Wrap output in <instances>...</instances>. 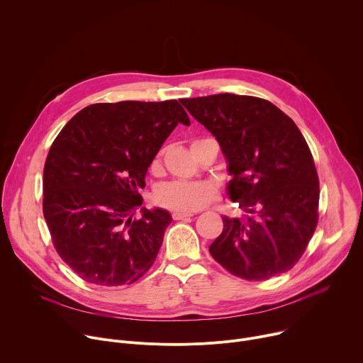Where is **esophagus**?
Listing matches in <instances>:
<instances>
[{
    "label": "esophagus",
    "mask_w": 363,
    "mask_h": 363,
    "mask_svg": "<svg viewBox=\"0 0 363 363\" xmlns=\"http://www.w3.org/2000/svg\"><path fill=\"white\" fill-rule=\"evenodd\" d=\"M194 213H185V211H175L172 214V218L174 220H184V218H188V217H192Z\"/></svg>",
    "instance_id": "34e87169"
}]
</instances>
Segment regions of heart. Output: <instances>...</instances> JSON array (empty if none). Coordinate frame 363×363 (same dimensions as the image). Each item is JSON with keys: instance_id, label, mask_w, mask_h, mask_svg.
Instances as JSON below:
<instances>
[{"instance_id": "1", "label": "heart", "mask_w": 363, "mask_h": 363, "mask_svg": "<svg viewBox=\"0 0 363 363\" xmlns=\"http://www.w3.org/2000/svg\"><path fill=\"white\" fill-rule=\"evenodd\" d=\"M155 198L165 208L192 213L210 205L217 198V189L206 181H171L157 189Z\"/></svg>"}]
</instances>
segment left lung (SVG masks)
<instances>
[{
	"instance_id": "1",
	"label": "left lung",
	"mask_w": 363,
	"mask_h": 363,
	"mask_svg": "<svg viewBox=\"0 0 363 363\" xmlns=\"http://www.w3.org/2000/svg\"><path fill=\"white\" fill-rule=\"evenodd\" d=\"M218 140L244 218L223 217L210 252L231 274L269 280L300 260L318 225L319 178L301 132L272 101L231 93L181 99Z\"/></svg>"
}]
</instances>
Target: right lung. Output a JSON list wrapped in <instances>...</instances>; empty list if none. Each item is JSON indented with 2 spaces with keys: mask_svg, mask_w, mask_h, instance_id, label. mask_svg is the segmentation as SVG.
I'll return each mask as SVG.
<instances>
[{
  "mask_svg": "<svg viewBox=\"0 0 363 363\" xmlns=\"http://www.w3.org/2000/svg\"><path fill=\"white\" fill-rule=\"evenodd\" d=\"M189 118L177 100L96 103L51 145L43 213L62 260L84 281L132 284L153 264L172 217L140 208L138 188L162 143Z\"/></svg>",
  "mask_w": 363,
  "mask_h": 363,
  "instance_id": "add662e5",
  "label": "right lung"
}]
</instances>
